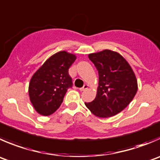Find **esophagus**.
Here are the masks:
<instances>
[{"instance_id":"esophagus-1","label":"esophagus","mask_w":160,"mask_h":160,"mask_svg":"<svg viewBox=\"0 0 160 160\" xmlns=\"http://www.w3.org/2000/svg\"><path fill=\"white\" fill-rule=\"evenodd\" d=\"M88 84H84V85H83V88H80V91H85V90L88 89Z\"/></svg>"}]
</instances>
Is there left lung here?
<instances>
[{
	"mask_svg": "<svg viewBox=\"0 0 160 160\" xmlns=\"http://www.w3.org/2000/svg\"><path fill=\"white\" fill-rule=\"evenodd\" d=\"M88 58L98 71V87L94 101L87 108L100 118H108L123 111L135 96L138 80L132 68L119 53L105 49Z\"/></svg>",
	"mask_w": 160,
	"mask_h": 160,
	"instance_id": "left-lung-1",
	"label": "left lung"
}]
</instances>
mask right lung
Segmentation results:
<instances>
[{"label":"right lung","mask_w":160,"mask_h":160,"mask_svg":"<svg viewBox=\"0 0 160 160\" xmlns=\"http://www.w3.org/2000/svg\"><path fill=\"white\" fill-rule=\"evenodd\" d=\"M76 55L62 51L48 58L31 77L29 100L39 114L49 116L60 107L66 91L72 88L69 69Z\"/></svg>","instance_id":"right-lung-1"}]
</instances>
